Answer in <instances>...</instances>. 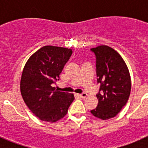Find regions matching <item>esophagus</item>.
I'll list each match as a JSON object with an SVG mask.
<instances>
[{"instance_id":"obj_1","label":"esophagus","mask_w":148,"mask_h":148,"mask_svg":"<svg viewBox=\"0 0 148 148\" xmlns=\"http://www.w3.org/2000/svg\"><path fill=\"white\" fill-rule=\"evenodd\" d=\"M79 96H80L82 99H85L86 97H87V94L86 92H82V94H79Z\"/></svg>"}]
</instances>
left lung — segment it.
<instances>
[{
	"instance_id": "1",
	"label": "left lung",
	"mask_w": 148,
	"mask_h": 148,
	"mask_svg": "<svg viewBox=\"0 0 148 148\" xmlns=\"http://www.w3.org/2000/svg\"><path fill=\"white\" fill-rule=\"evenodd\" d=\"M90 50L95 56L97 82L101 84L96 94L98 105L90 112L101 119H109L119 113L129 99L130 73L121 56L113 48L101 45Z\"/></svg>"
}]
</instances>
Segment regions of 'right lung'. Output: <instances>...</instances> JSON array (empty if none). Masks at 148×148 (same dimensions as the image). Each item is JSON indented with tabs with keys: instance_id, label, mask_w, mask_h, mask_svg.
Returning a JSON list of instances; mask_svg holds the SVG:
<instances>
[{
	"instance_id": "1",
	"label": "right lung",
	"mask_w": 148,
	"mask_h": 148,
	"mask_svg": "<svg viewBox=\"0 0 148 148\" xmlns=\"http://www.w3.org/2000/svg\"><path fill=\"white\" fill-rule=\"evenodd\" d=\"M71 49L44 46L30 56L21 78V92L24 102L40 120L56 122L66 116L74 100L73 93L61 92L52 87L69 61Z\"/></svg>"
}]
</instances>
